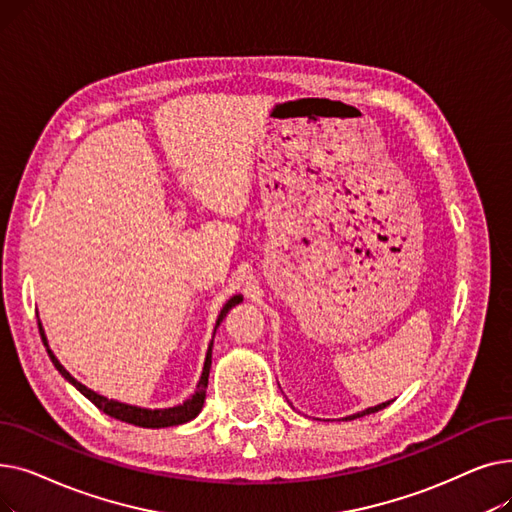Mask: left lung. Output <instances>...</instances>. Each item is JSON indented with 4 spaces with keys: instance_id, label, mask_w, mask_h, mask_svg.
Instances as JSON below:
<instances>
[{
    "instance_id": "left-lung-1",
    "label": "left lung",
    "mask_w": 512,
    "mask_h": 512,
    "mask_svg": "<svg viewBox=\"0 0 512 512\" xmlns=\"http://www.w3.org/2000/svg\"><path fill=\"white\" fill-rule=\"evenodd\" d=\"M392 400H388V402H382V405H378V407H369V409H365V411H361V413H355V415H348V417H344V419H357V417H363V415H371V413H378V411H382V409H386L388 405H390Z\"/></svg>"
}]
</instances>
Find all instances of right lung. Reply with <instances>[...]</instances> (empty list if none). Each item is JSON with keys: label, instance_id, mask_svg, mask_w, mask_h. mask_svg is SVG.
<instances>
[{"label": "right lung", "instance_id": "add662e5", "mask_svg": "<svg viewBox=\"0 0 512 512\" xmlns=\"http://www.w3.org/2000/svg\"><path fill=\"white\" fill-rule=\"evenodd\" d=\"M242 301L240 294H236V297H232L224 309L220 311L218 315V321H215V330H218V326L222 324V319L226 317V313L238 305ZM39 332H41V338H43V344L47 346V338H45V332H43V326L39 321ZM215 334V332H213ZM211 346H213V340L209 342V348H207V357H205V365H203V373H201V380L197 384V390L191 398H186L182 405L178 407H170V409H141V407H132V405H124V402H118V400H112V398H105L93 390H89L87 386H83L80 382H76L72 375L62 367V363L56 359V355L51 353V348L47 346V355L51 359V363L56 365V369L62 373V378H66L80 394L87 396L93 405L103 411L105 415H110L114 419H120L124 423H132V425H139V427H170V425H180V423H186L195 419L201 409H203V402H205V392H207V380H209V367H211Z\"/></svg>", "mask_w": 512, "mask_h": 512}]
</instances>
